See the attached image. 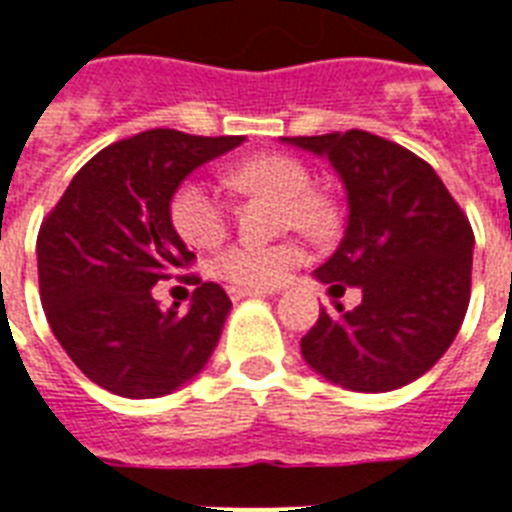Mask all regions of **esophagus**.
Wrapping results in <instances>:
<instances>
[{
    "label": "esophagus",
    "mask_w": 512,
    "mask_h": 512,
    "mask_svg": "<svg viewBox=\"0 0 512 512\" xmlns=\"http://www.w3.org/2000/svg\"><path fill=\"white\" fill-rule=\"evenodd\" d=\"M228 295H231V300H244V297H260V295H265V292H257V289L228 287Z\"/></svg>",
    "instance_id": "esophagus-1"
}]
</instances>
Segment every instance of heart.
I'll return each instance as SVG.
<instances>
[{"mask_svg":"<svg viewBox=\"0 0 512 512\" xmlns=\"http://www.w3.org/2000/svg\"><path fill=\"white\" fill-rule=\"evenodd\" d=\"M236 188L249 193H273L287 201L284 220L300 225L303 231H327L332 212L329 204L313 193L311 172L295 156L263 154L236 164L228 175ZM170 217L175 231L188 244L201 249L217 247L228 233V209L204 180H185L177 185L170 201ZM305 263V247L289 239L279 244L236 241L209 260L215 279L239 289H271L289 279V273Z\"/></svg>","mask_w":512,"mask_h":512,"instance_id":"1","label":"heart"}]
</instances>
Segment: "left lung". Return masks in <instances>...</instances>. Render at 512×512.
I'll return each instance as SVG.
<instances>
[{"mask_svg": "<svg viewBox=\"0 0 512 512\" xmlns=\"http://www.w3.org/2000/svg\"><path fill=\"white\" fill-rule=\"evenodd\" d=\"M284 143L327 156L348 193V228L316 279L361 289L353 311L337 303V313H319L300 340L303 358L340 388H404L444 356L468 311L476 244L468 217L428 162L380 135Z\"/></svg>", "mask_w": 512, "mask_h": 512, "instance_id": "obj_1", "label": "left lung"}]
</instances>
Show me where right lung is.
<instances>
[{
    "instance_id": "1",
    "label": "right lung",
    "mask_w": 512,
    "mask_h": 512,
    "mask_svg": "<svg viewBox=\"0 0 512 512\" xmlns=\"http://www.w3.org/2000/svg\"><path fill=\"white\" fill-rule=\"evenodd\" d=\"M241 143V135L140 132L92 156L44 217L36 236L44 313L100 388L159 398L207 366L231 311L225 289L185 276L196 289L188 313H177V305L162 311L151 287L196 257L172 225V193Z\"/></svg>"
}]
</instances>
